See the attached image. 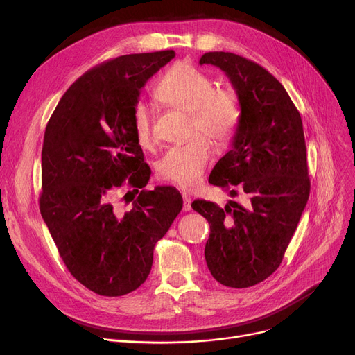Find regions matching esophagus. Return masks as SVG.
<instances>
[{"instance_id":"1","label":"esophagus","mask_w":355,"mask_h":355,"mask_svg":"<svg viewBox=\"0 0 355 355\" xmlns=\"http://www.w3.org/2000/svg\"><path fill=\"white\" fill-rule=\"evenodd\" d=\"M182 198H183V208H182V209H183L184 212L191 211L192 207H191V196H189V193L183 192V193H182Z\"/></svg>"}]
</instances>
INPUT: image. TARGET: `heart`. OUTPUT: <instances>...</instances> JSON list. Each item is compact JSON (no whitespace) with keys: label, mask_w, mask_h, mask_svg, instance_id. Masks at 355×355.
I'll list each match as a JSON object with an SVG mask.
<instances>
[{"label":"heart","mask_w":355,"mask_h":355,"mask_svg":"<svg viewBox=\"0 0 355 355\" xmlns=\"http://www.w3.org/2000/svg\"><path fill=\"white\" fill-rule=\"evenodd\" d=\"M155 94L168 107L189 112L191 134L199 131L216 144L227 143L239 121V104L228 89L212 88V80L196 67L176 63L157 82ZM132 131L137 143L150 148L156 141L147 105L132 112ZM212 160L211 143L193 136L187 143L168 148L156 164L157 175L180 188H193L204 178Z\"/></svg>","instance_id":"1"}]
</instances>
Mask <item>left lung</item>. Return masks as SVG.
<instances>
[{"instance_id":"left-lung-1","label":"left lung","mask_w":355,"mask_h":355,"mask_svg":"<svg viewBox=\"0 0 355 355\" xmlns=\"http://www.w3.org/2000/svg\"><path fill=\"white\" fill-rule=\"evenodd\" d=\"M200 64L224 71L237 92L241 114L232 147L212 168L209 183L248 204L219 208L193 200L209 223L205 260L216 282L243 289L280 266L311 192L302 118L282 83L263 66L230 52H208Z\"/></svg>"}]
</instances>
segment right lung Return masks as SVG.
<instances>
[{
    "instance_id": "obj_1",
    "label": "right lung",
    "mask_w": 355,
    "mask_h": 355,
    "mask_svg": "<svg viewBox=\"0 0 355 355\" xmlns=\"http://www.w3.org/2000/svg\"><path fill=\"white\" fill-rule=\"evenodd\" d=\"M173 58L163 50L103 62L72 83L46 125L40 212L71 275L101 296L140 288L183 205L172 187L144 189L151 171L132 131L140 89ZM123 187L138 193L125 213L112 202Z\"/></svg>"
}]
</instances>
